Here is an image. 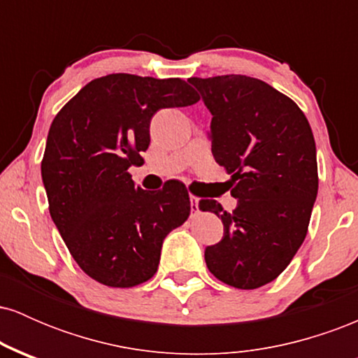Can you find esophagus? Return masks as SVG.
I'll return each instance as SVG.
<instances>
[{
  "instance_id": "obj_1",
  "label": "esophagus",
  "mask_w": 358,
  "mask_h": 358,
  "mask_svg": "<svg viewBox=\"0 0 358 358\" xmlns=\"http://www.w3.org/2000/svg\"><path fill=\"white\" fill-rule=\"evenodd\" d=\"M190 205H192V210L199 212V205H200V202H199V199H196L195 195H190Z\"/></svg>"
}]
</instances>
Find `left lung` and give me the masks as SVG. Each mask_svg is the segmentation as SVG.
<instances>
[{
	"label": "left lung",
	"mask_w": 358,
	"mask_h": 358,
	"mask_svg": "<svg viewBox=\"0 0 358 358\" xmlns=\"http://www.w3.org/2000/svg\"><path fill=\"white\" fill-rule=\"evenodd\" d=\"M212 113V153L232 176L236 210L217 200L199 207L224 224L205 249L210 273L237 289H256L287 268L305 241L318 193L313 131L293 99L248 76L188 79Z\"/></svg>",
	"instance_id": "8db88e82"
}]
</instances>
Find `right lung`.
Returning <instances> with one entry per match:
<instances>
[{"label": "right lung", "mask_w": 358, "mask_h": 358, "mask_svg": "<svg viewBox=\"0 0 358 358\" xmlns=\"http://www.w3.org/2000/svg\"><path fill=\"white\" fill-rule=\"evenodd\" d=\"M199 99L178 77L109 73L52 121L42 159L48 210L79 268L101 285L133 287L153 278L163 239L190 215L182 182L148 192L127 170L150 146L156 110Z\"/></svg>", "instance_id": "add662e5"}]
</instances>
